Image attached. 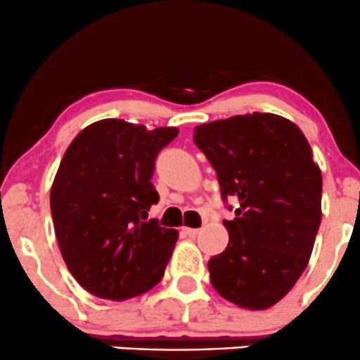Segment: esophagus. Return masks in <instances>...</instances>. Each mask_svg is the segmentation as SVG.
<instances>
[{"label":"esophagus","mask_w":360,"mask_h":360,"mask_svg":"<svg viewBox=\"0 0 360 360\" xmlns=\"http://www.w3.org/2000/svg\"><path fill=\"white\" fill-rule=\"evenodd\" d=\"M183 234L188 236V238H196L200 234L198 229H191V227H183Z\"/></svg>","instance_id":"esophagus-1"}]
</instances>
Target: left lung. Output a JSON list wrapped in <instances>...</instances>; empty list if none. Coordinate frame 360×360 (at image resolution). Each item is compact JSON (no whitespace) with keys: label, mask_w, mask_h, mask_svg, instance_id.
<instances>
[{"label":"left lung","mask_w":360,"mask_h":360,"mask_svg":"<svg viewBox=\"0 0 360 360\" xmlns=\"http://www.w3.org/2000/svg\"><path fill=\"white\" fill-rule=\"evenodd\" d=\"M196 147L215 169L229 244L208 262L213 289L244 309H266L306 270L321 224V171L294 122L252 112L195 128ZM229 210L232 207L229 205Z\"/></svg>","instance_id":"1"}]
</instances>
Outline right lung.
Returning a JSON list of instances; mask_svg holds the SVG:
<instances>
[{
	"mask_svg": "<svg viewBox=\"0 0 360 360\" xmlns=\"http://www.w3.org/2000/svg\"><path fill=\"white\" fill-rule=\"evenodd\" d=\"M177 133L102 120L82 129L65 152L51 213L63 259L90 294L124 301L164 276L179 234L147 217L159 201L155 159Z\"/></svg>",
	"mask_w": 360,
	"mask_h": 360,
	"instance_id": "right-lung-1",
	"label": "right lung"
}]
</instances>
